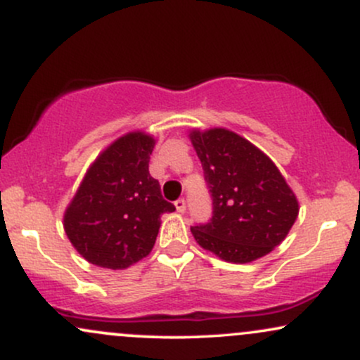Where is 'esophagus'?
<instances>
[{
	"instance_id": "34e87169",
	"label": "esophagus",
	"mask_w": 360,
	"mask_h": 360,
	"mask_svg": "<svg viewBox=\"0 0 360 360\" xmlns=\"http://www.w3.org/2000/svg\"><path fill=\"white\" fill-rule=\"evenodd\" d=\"M174 206H176V210L179 213H184L186 212V201L184 200H177L176 203H174Z\"/></svg>"
}]
</instances>
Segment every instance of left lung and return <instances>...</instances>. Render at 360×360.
<instances>
[{
	"label": "left lung",
	"mask_w": 360,
	"mask_h": 360,
	"mask_svg": "<svg viewBox=\"0 0 360 360\" xmlns=\"http://www.w3.org/2000/svg\"><path fill=\"white\" fill-rule=\"evenodd\" d=\"M213 198V217L194 240L225 262L247 264L274 250L300 213L296 194L274 162L229 128L189 131Z\"/></svg>",
	"instance_id": "8db88e82"
}]
</instances>
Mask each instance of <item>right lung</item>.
<instances>
[{
    "label": "right lung",
    "instance_id": "1",
    "mask_svg": "<svg viewBox=\"0 0 360 360\" xmlns=\"http://www.w3.org/2000/svg\"><path fill=\"white\" fill-rule=\"evenodd\" d=\"M155 139L128 131L94 159L65 208L64 230L79 254L98 267L127 269L150 254L160 217L174 212L148 172Z\"/></svg>",
    "mask_w": 360,
    "mask_h": 360
}]
</instances>
